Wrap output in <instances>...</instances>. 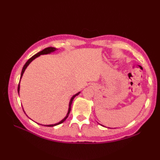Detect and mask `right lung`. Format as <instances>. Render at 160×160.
<instances>
[{"label":"right lung","mask_w":160,"mask_h":160,"mask_svg":"<svg viewBox=\"0 0 160 160\" xmlns=\"http://www.w3.org/2000/svg\"><path fill=\"white\" fill-rule=\"evenodd\" d=\"M56 49L55 48V47H47V48H45V49H43L42 51H41V52L37 53L36 54H35L34 56H33L32 58H29L28 61H27V62L25 64V65H24L23 67H22V71H21V75H20V78H22V75H23V73H24V71H25V70L26 69V68L28 67V66L29 65V63L31 62L33 60H34V59L38 57V56H40V55H43V54H48V53H50L51 52H54V51H56ZM19 91H20V82H19L18 86V93H19ZM80 93V92L76 93V95H74V96L71 98L70 102H69V110H68V113H67V115H66V117L64 118L63 119V120H62L60 122H59L58 123H56V124H51V125H44V126H45V127H54V126H56V125H58V124H62L63 122L65 121L66 119L68 118V116H69V113H70V111H71V104H72L73 100L74 99L75 97H76V96H78V95H79ZM23 111H24V110H23ZM24 112H25V111H24Z\"/></svg>","instance_id":"add662e5"}]
</instances>
